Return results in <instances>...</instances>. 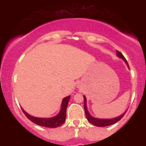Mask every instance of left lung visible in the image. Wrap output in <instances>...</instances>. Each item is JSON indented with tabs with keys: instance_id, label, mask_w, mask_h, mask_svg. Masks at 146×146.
Here are the masks:
<instances>
[{
	"instance_id": "left-lung-1",
	"label": "left lung",
	"mask_w": 146,
	"mask_h": 146,
	"mask_svg": "<svg viewBox=\"0 0 146 146\" xmlns=\"http://www.w3.org/2000/svg\"><path fill=\"white\" fill-rule=\"evenodd\" d=\"M117 56L119 57V58H122V59L124 60L125 62L127 64V65H128V66L129 67L128 62H127V60H125L124 56H123V54H122L121 52L117 51ZM84 111H85V114H86L87 119L88 120V121H89L90 123H92V124L96 125V126H98V127L108 126V125H113V124H114V123H117V121H119L122 117L124 116L125 113H126V112H125V113H123V115H121V116L116 117V118H114V119H102L95 118V117H93L90 116V114L88 113V110H87V108H86V98H85V96H84Z\"/></svg>"
}]
</instances>
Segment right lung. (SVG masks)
Here are the masks:
<instances>
[{"mask_svg":"<svg viewBox=\"0 0 146 146\" xmlns=\"http://www.w3.org/2000/svg\"><path fill=\"white\" fill-rule=\"evenodd\" d=\"M69 99L70 96H67L65 98H64V100H62V103L61 110H60L59 114L57 116L52 117V118L44 119L34 117L27 113L23 108H22V110L24 113L25 116L27 117L30 121H31L33 123H36L37 125L46 127V128H57V127L60 126V125H61L62 123H64L65 119H66V108H67Z\"/></svg>","mask_w":146,"mask_h":146,"instance_id":"obj_1","label":"right lung"}]
</instances>
